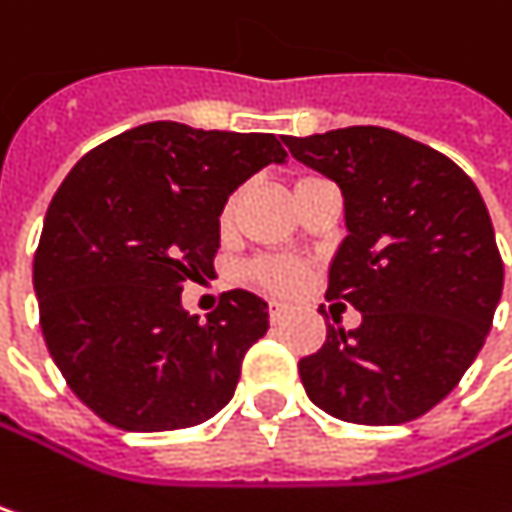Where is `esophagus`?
Returning a JSON list of instances; mask_svg holds the SVG:
<instances>
[{
	"label": "esophagus",
	"mask_w": 512,
	"mask_h": 512,
	"mask_svg": "<svg viewBox=\"0 0 512 512\" xmlns=\"http://www.w3.org/2000/svg\"><path fill=\"white\" fill-rule=\"evenodd\" d=\"M282 317H285V306L274 303V306H271V323H279Z\"/></svg>",
	"instance_id": "1"
}]
</instances>
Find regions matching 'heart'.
<instances>
[{
    "instance_id": "heart-1",
    "label": "heart",
    "mask_w": 512,
    "mask_h": 512,
    "mask_svg": "<svg viewBox=\"0 0 512 512\" xmlns=\"http://www.w3.org/2000/svg\"><path fill=\"white\" fill-rule=\"evenodd\" d=\"M230 212H233V206H227L224 221L230 218ZM250 276H253V282L259 288H265L271 294H291V291H297L303 285L306 268L297 259H262V262L253 265Z\"/></svg>"
}]
</instances>
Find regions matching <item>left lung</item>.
Instances as JSON below:
<instances>
[{"label":"left lung","instance_id":"8db88e82","mask_svg":"<svg viewBox=\"0 0 512 512\" xmlns=\"http://www.w3.org/2000/svg\"><path fill=\"white\" fill-rule=\"evenodd\" d=\"M294 160L338 183L347 238L326 297L361 326H326L300 361L309 399L358 425H399L443 402L481 352L504 288L487 203L446 154L387 128L285 136Z\"/></svg>","mask_w":512,"mask_h":512}]
</instances>
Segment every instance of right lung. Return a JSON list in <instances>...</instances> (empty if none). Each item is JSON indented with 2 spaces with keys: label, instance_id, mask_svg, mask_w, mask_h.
<instances>
[{
  "label": "right lung",
  "instance_id": "add662e5",
  "mask_svg": "<svg viewBox=\"0 0 512 512\" xmlns=\"http://www.w3.org/2000/svg\"><path fill=\"white\" fill-rule=\"evenodd\" d=\"M285 157L274 133L148 122L66 174L34 253V294L57 370L92 414L122 431H174L233 399L268 303L236 288L201 323L180 291L212 271L227 198Z\"/></svg>",
  "mask_w": 512,
  "mask_h": 512
}]
</instances>
